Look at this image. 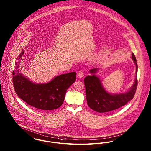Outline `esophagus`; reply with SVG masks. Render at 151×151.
I'll return each instance as SVG.
<instances>
[{
  "mask_svg": "<svg viewBox=\"0 0 151 151\" xmlns=\"http://www.w3.org/2000/svg\"><path fill=\"white\" fill-rule=\"evenodd\" d=\"M77 75H78V77L79 78H83L84 77V73L83 71L82 70H80L78 73H77Z\"/></svg>",
  "mask_w": 151,
  "mask_h": 151,
  "instance_id": "obj_1",
  "label": "esophagus"
}]
</instances>
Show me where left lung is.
<instances>
[{
  "label": "left lung",
  "instance_id": "left-lung-1",
  "mask_svg": "<svg viewBox=\"0 0 151 151\" xmlns=\"http://www.w3.org/2000/svg\"><path fill=\"white\" fill-rule=\"evenodd\" d=\"M132 59L136 65L135 79L132 87L126 93L110 94L105 91L100 79L95 74L86 76L84 78L87 104L92 110L99 113H105L121 108L127 104L134 96L137 86L138 65L134 53ZM98 68L89 70L91 74H95Z\"/></svg>",
  "mask_w": 151,
  "mask_h": 151
}]
</instances>
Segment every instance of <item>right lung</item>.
I'll return each instance as SVG.
<instances>
[{"label": "right lung", "mask_w": 151, "mask_h": 151, "mask_svg": "<svg viewBox=\"0 0 151 151\" xmlns=\"http://www.w3.org/2000/svg\"><path fill=\"white\" fill-rule=\"evenodd\" d=\"M22 51L17 58L13 72V83L17 96L27 104L40 110H51L59 108L64 102L69 86L76 80V73L71 72L55 77L46 84H35L25 77L19 71Z\"/></svg>", "instance_id": "right-lung-1"}]
</instances>
